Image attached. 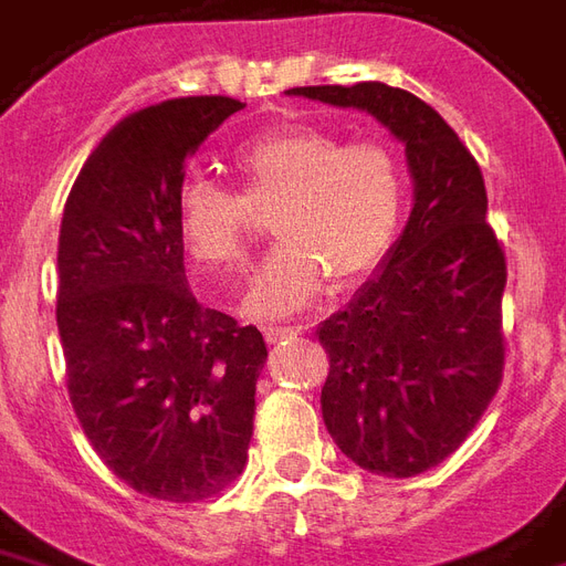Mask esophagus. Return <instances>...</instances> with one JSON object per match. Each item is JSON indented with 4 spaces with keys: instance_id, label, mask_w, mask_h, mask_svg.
<instances>
[{
    "instance_id": "obj_1",
    "label": "esophagus",
    "mask_w": 566,
    "mask_h": 566,
    "mask_svg": "<svg viewBox=\"0 0 566 566\" xmlns=\"http://www.w3.org/2000/svg\"><path fill=\"white\" fill-rule=\"evenodd\" d=\"M296 333H303V327H263V336L266 343H282V339H294Z\"/></svg>"
}]
</instances>
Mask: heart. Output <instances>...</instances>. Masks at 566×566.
Wrapping results in <instances>:
<instances>
[{"label": "heart", "mask_w": 566, "mask_h": 566, "mask_svg": "<svg viewBox=\"0 0 566 566\" xmlns=\"http://www.w3.org/2000/svg\"><path fill=\"white\" fill-rule=\"evenodd\" d=\"M242 190L187 178L175 218L187 254L202 270L233 272L251 245V211H272V251L248 287L251 318H279L312 303L324 279L355 287L388 258L400 214L403 175L379 142H345L312 127L266 133L235 150Z\"/></svg>", "instance_id": "1"}]
</instances>
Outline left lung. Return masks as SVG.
Listing matches in <instances>:
<instances>
[{
	"label": "left lung",
	"mask_w": 566,
	"mask_h": 566,
	"mask_svg": "<svg viewBox=\"0 0 566 566\" xmlns=\"http://www.w3.org/2000/svg\"><path fill=\"white\" fill-rule=\"evenodd\" d=\"M360 108L406 145L416 206L381 270L324 321L321 416L357 467L409 479L458 451L503 379L506 258L485 221V178L458 133L418 96L379 81L294 87Z\"/></svg>",
	"instance_id": "left-lung-1"
}]
</instances>
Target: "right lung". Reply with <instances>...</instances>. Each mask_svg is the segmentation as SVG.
<instances>
[{"mask_svg":"<svg viewBox=\"0 0 566 566\" xmlns=\"http://www.w3.org/2000/svg\"><path fill=\"white\" fill-rule=\"evenodd\" d=\"M242 108L185 96L124 117L69 190L56 248V327L84 437L133 491L214 497L245 470L258 327L199 306L175 202L185 163Z\"/></svg>","mask_w":566,"mask_h":566,"instance_id":"obj_1","label":"right lung"}]
</instances>
